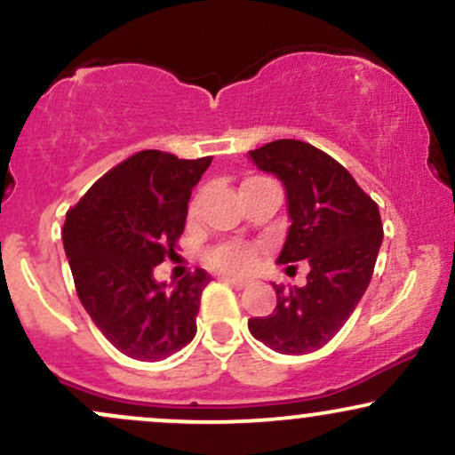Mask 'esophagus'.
<instances>
[{
    "instance_id": "obj_1",
    "label": "esophagus",
    "mask_w": 455,
    "mask_h": 455,
    "mask_svg": "<svg viewBox=\"0 0 455 455\" xmlns=\"http://www.w3.org/2000/svg\"><path fill=\"white\" fill-rule=\"evenodd\" d=\"M224 282H228L235 289H245V286H250L248 278H235V275H224Z\"/></svg>"
}]
</instances>
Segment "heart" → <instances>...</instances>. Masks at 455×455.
<instances>
[{
  "mask_svg": "<svg viewBox=\"0 0 455 455\" xmlns=\"http://www.w3.org/2000/svg\"><path fill=\"white\" fill-rule=\"evenodd\" d=\"M212 263L228 271L245 269L252 263V250L242 243H224L212 252Z\"/></svg>",
  "mask_w": 455,
  "mask_h": 455,
  "instance_id": "obj_1",
  "label": "heart"
}]
</instances>
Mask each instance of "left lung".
I'll return each mask as SVG.
<instances>
[{
	"mask_svg": "<svg viewBox=\"0 0 455 455\" xmlns=\"http://www.w3.org/2000/svg\"><path fill=\"white\" fill-rule=\"evenodd\" d=\"M250 158L286 192L291 227L275 263L307 260L310 274L304 286L274 284V312L250 318L248 329L275 353H312L340 331L372 280L383 243L379 207L340 162L301 140H274Z\"/></svg>",
	"mask_w": 455,
	"mask_h": 455,
	"instance_id": "left-lung-1",
	"label": "left lung"
}]
</instances>
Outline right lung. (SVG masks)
Returning <instances> with one entry per match:
<instances>
[{
    "mask_svg": "<svg viewBox=\"0 0 455 455\" xmlns=\"http://www.w3.org/2000/svg\"><path fill=\"white\" fill-rule=\"evenodd\" d=\"M212 158L180 160L145 149L93 184L66 213L61 239L76 295L117 351L160 362L188 347L196 333L203 269L175 284L154 267L175 252L186 227L192 188Z\"/></svg>",
    "mask_w": 455,
    "mask_h": 455,
    "instance_id": "obj_1",
    "label": "right lung"
}]
</instances>
